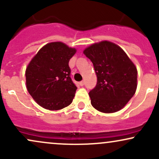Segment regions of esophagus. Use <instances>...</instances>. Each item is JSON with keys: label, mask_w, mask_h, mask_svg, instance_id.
I'll list each match as a JSON object with an SVG mask.
<instances>
[{"label": "esophagus", "mask_w": 159, "mask_h": 159, "mask_svg": "<svg viewBox=\"0 0 159 159\" xmlns=\"http://www.w3.org/2000/svg\"><path fill=\"white\" fill-rule=\"evenodd\" d=\"M79 84L81 85V86H83L84 84V81H81V82H80V83H79Z\"/></svg>", "instance_id": "esophagus-1"}]
</instances>
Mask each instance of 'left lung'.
<instances>
[{"mask_svg": "<svg viewBox=\"0 0 159 159\" xmlns=\"http://www.w3.org/2000/svg\"><path fill=\"white\" fill-rule=\"evenodd\" d=\"M92 61L97 75L96 87L89 93L91 105L102 113L121 110L136 92L138 71L119 45L101 41L84 50Z\"/></svg>", "mask_w": 159, "mask_h": 159, "instance_id": "left-lung-1", "label": "left lung"}]
</instances>
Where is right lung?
Segmentation results:
<instances>
[{
	"instance_id": "add662e5",
	"label": "right lung",
	"mask_w": 159,
	"mask_h": 159,
	"mask_svg": "<svg viewBox=\"0 0 159 159\" xmlns=\"http://www.w3.org/2000/svg\"><path fill=\"white\" fill-rule=\"evenodd\" d=\"M76 52L62 42H52L40 48L27 65V91L43 108L57 111L72 103L77 87L69 76V61Z\"/></svg>"
}]
</instances>
